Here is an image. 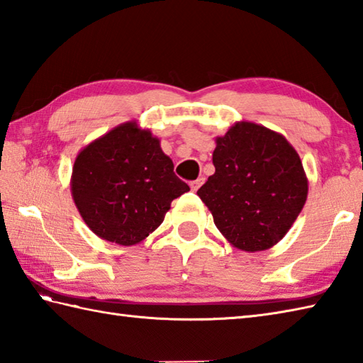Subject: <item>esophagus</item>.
Here are the masks:
<instances>
[{
    "instance_id": "obj_1",
    "label": "esophagus",
    "mask_w": 363,
    "mask_h": 363,
    "mask_svg": "<svg viewBox=\"0 0 363 363\" xmlns=\"http://www.w3.org/2000/svg\"><path fill=\"white\" fill-rule=\"evenodd\" d=\"M203 182H204V177H198V179H195V181H191V182H190V189L194 190V191H196L199 187L203 186Z\"/></svg>"
}]
</instances>
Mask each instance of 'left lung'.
Returning <instances> with one entry per match:
<instances>
[{
	"label": "left lung",
	"instance_id": "left-lung-1",
	"mask_svg": "<svg viewBox=\"0 0 363 363\" xmlns=\"http://www.w3.org/2000/svg\"><path fill=\"white\" fill-rule=\"evenodd\" d=\"M215 143V173L198 196L235 248H272L306 204L309 181L299 154L282 134L251 121L234 123Z\"/></svg>",
	"mask_w": 363,
	"mask_h": 363
}]
</instances>
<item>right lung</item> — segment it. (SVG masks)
Here are the masks:
<instances>
[{
  "label": "right lung",
  "instance_id": "obj_1",
  "mask_svg": "<svg viewBox=\"0 0 363 363\" xmlns=\"http://www.w3.org/2000/svg\"><path fill=\"white\" fill-rule=\"evenodd\" d=\"M173 168L150 129L135 120L121 123L78 152L73 201L99 238L137 245L162 225L173 199L190 190Z\"/></svg>",
  "mask_w": 363,
  "mask_h": 363
}]
</instances>
